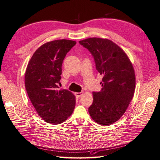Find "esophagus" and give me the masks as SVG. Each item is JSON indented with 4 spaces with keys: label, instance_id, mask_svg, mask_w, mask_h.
<instances>
[{
    "label": "esophagus",
    "instance_id": "1",
    "mask_svg": "<svg viewBox=\"0 0 160 160\" xmlns=\"http://www.w3.org/2000/svg\"><path fill=\"white\" fill-rule=\"evenodd\" d=\"M75 96L77 97V98H79L83 94V92H79V93H75Z\"/></svg>",
    "mask_w": 160,
    "mask_h": 160
}]
</instances>
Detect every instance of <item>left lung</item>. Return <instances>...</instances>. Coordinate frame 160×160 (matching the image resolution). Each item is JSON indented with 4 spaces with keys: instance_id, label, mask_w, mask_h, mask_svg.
Returning <instances> with one entry per match:
<instances>
[{
    "instance_id": "1",
    "label": "left lung",
    "mask_w": 160,
    "mask_h": 160,
    "mask_svg": "<svg viewBox=\"0 0 160 160\" xmlns=\"http://www.w3.org/2000/svg\"><path fill=\"white\" fill-rule=\"evenodd\" d=\"M94 58L96 69L103 76L99 92H93V102L89 113L95 122L111 125L124 114L132 101L135 87V72L125 52L106 38H89L80 41Z\"/></svg>"
}]
</instances>
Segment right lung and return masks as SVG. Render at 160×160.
<instances>
[{
    "label": "right lung",
    "mask_w": 160,
    "mask_h": 160,
    "mask_svg": "<svg viewBox=\"0 0 160 160\" xmlns=\"http://www.w3.org/2000/svg\"><path fill=\"white\" fill-rule=\"evenodd\" d=\"M74 41L61 39L45 43L34 52L27 67L25 85L32 105L47 123H61L72 114L75 95L67 89L59 90L62 64Z\"/></svg>",
    "instance_id": "obj_1"
}]
</instances>
